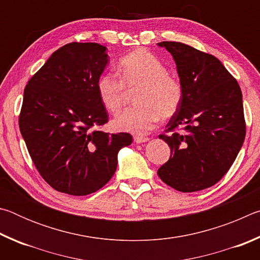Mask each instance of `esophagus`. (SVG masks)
I'll list each match as a JSON object with an SVG mask.
<instances>
[{
    "label": "esophagus",
    "instance_id": "esophagus-1",
    "mask_svg": "<svg viewBox=\"0 0 260 260\" xmlns=\"http://www.w3.org/2000/svg\"><path fill=\"white\" fill-rule=\"evenodd\" d=\"M134 141L136 143H143V142H147V141H149V138H147V136L136 135V136H134Z\"/></svg>",
    "mask_w": 260,
    "mask_h": 260
}]
</instances>
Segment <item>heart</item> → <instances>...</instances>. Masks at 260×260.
<instances>
[{"label":"heart","instance_id":"1","mask_svg":"<svg viewBox=\"0 0 260 260\" xmlns=\"http://www.w3.org/2000/svg\"><path fill=\"white\" fill-rule=\"evenodd\" d=\"M120 78L108 72L98 80L101 103L109 112L116 113L124 107L127 90L135 95L136 107L117 114L112 126L117 131L144 134L159 118L169 119L178 112L183 99V87L178 78L167 73L164 63L150 51L136 49L122 57L118 68Z\"/></svg>","mask_w":260,"mask_h":260}]
</instances>
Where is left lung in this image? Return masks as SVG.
Instances as JSON below:
<instances>
[{
  "label": "left lung",
  "instance_id": "8db88e82",
  "mask_svg": "<svg viewBox=\"0 0 260 260\" xmlns=\"http://www.w3.org/2000/svg\"><path fill=\"white\" fill-rule=\"evenodd\" d=\"M173 56L183 87L178 112L159 139L171 157L158 169L166 184L182 192L217 183L231 169L245 138L242 91L214 56L181 42L162 41Z\"/></svg>",
  "mask_w": 260,
  "mask_h": 260
}]
</instances>
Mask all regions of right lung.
<instances>
[{
    "label": "right lung",
    "mask_w": 260,
    "mask_h": 260,
    "mask_svg": "<svg viewBox=\"0 0 260 260\" xmlns=\"http://www.w3.org/2000/svg\"><path fill=\"white\" fill-rule=\"evenodd\" d=\"M105 50L94 42L68 43L25 87L20 133L38 172L59 192L98 191L116 172L118 151L133 142L128 133L100 129L109 121L96 87Z\"/></svg>",
    "instance_id": "right-lung-1"
}]
</instances>
